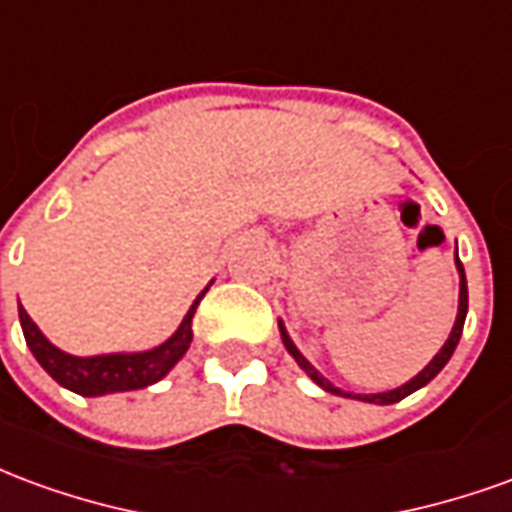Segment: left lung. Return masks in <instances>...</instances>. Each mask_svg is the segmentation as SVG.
<instances>
[{
  "label": "left lung",
  "mask_w": 512,
  "mask_h": 512,
  "mask_svg": "<svg viewBox=\"0 0 512 512\" xmlns=\"http://www.w3.org/2000/svg\"><path fill=\"white\" fill-rule=\"evenodd\" d=\"M455 266H458V271H461V296H458V318H455V326H452L450 332V340L444 343V348H441L439 354L433 356V362H430L419 376H414L408 384L397 386V389H392V392H381V395H348V392H343V389H337V386H332L326 378L315 370V367L304 359V356L299 354V348L293 345V340L288 337V332H285V326H279V332H282V343H285V348H288V354L299 362V367L307 373V376L315 381L318 386H323L326 392H332V395H343V397H356V400H367V403H381V406H389V403H397V400H403V397H408L411 392H417L419 386H425L428 381H433V378L439 376L441 367L450 362L452 351H455V345H458V340H461V332H463V321H466V310H469V293H466V274H463V263L458 260V255H455Z\"/></svg>",
  "instance_id": "1"
}]
</instances>
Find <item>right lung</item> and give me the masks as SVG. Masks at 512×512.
I'll return each instance as SVG.
<instances>
[{"label":"right lung","mask_w":512,"mask_h":512,"mask_svg":"<svg viewBox=\"0 0 512 512\" xmlns=\"http://www.w3.org/2000/svg\"><path fill=\"white\" fill-rule=\"evenodd\" d=\"M208 290V288H205ZM202 290L197 301L191 304V310L186 312V318L178 326V332L169 337L167 343L158 345L153 351L145 354H109V356H71L54 348V345L40 334V329L32 323L24 307H18V318H21V329L27 337L29 351L35 354L40 367L49 373L57 384L65 389H71L76 395L84 397H98L109 395V392H128V389H142V386L156 384L158 378H164L175 367L180 356L189 351L191 345V318L200 307Z\"/></svg>","instance_id":"1"}]
</instances>
